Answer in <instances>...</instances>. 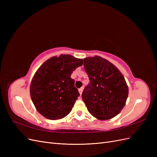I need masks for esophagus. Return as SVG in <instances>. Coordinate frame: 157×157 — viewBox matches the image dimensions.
<instances>
[{
  "label": "esophagus",
  "mask_w": 157,
  "mask_h": 157,
  "mask_svg": "<svg viewBox=\"0 0 157 157\" xmlns=\"http://www.w3.org/2000/svg\"><path fill=\"white\" fill-rule=\"evenodd\" d=\"M82 90H83V87H81L80 88L78 89V92L80 93V94L81 95L82 94Z\"/></svg>",
  "instance_id": "esophagus-1"
}]
</instances>
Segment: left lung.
<instances>
[{
  "label": "left lung",
  "mask_w": 157,
  "mask_h": 157,
  "mask_svg": "<svg viewBox=\"0 0 157 157\" xmlns=\"http://www.w3.org/2000/svg\"><path fill=\"white\" fill-rule=\"evenodd\" d=\"M84 67L90 80L82 94L88 111L99 120L115 117L128 98L124 76L113 64L98 56L84 58Z\"/></svg>",
  "instance_id": "obj_1"
}]
</instances>
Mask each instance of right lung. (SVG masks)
I'll list each match as a JSON object with an SVG mask.
<instances>
[{"mask_svg":"<svg viewBox=\"0 0 157 157\" xmlns=\"http://www.w3.org/2000/svg\"><path fill=\"white\" fill-rule=\"evenodd\" d=\"M82 64L83 59L61 54L46 61L36 71L31 83L30 94L42 116L58 120L71 111L80 94L71 75Z\"/></svg>","mask_w":157,"mask_h":157,"instance_id":"right-lung-1","label":"right lung"}]
</instances>
